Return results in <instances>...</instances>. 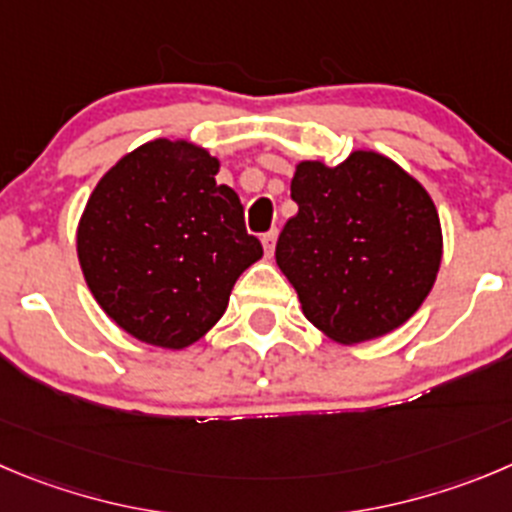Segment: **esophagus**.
I'll return each mask as SVG.
<instances>
[{"label": "esophagus", "instance_id": "obj_1", "mask_svg": "<svg viewBox=\"0 0 512 512\" xmlns=\"http://www.w3.org/2000/svg\"><path fill=\"white\" fill-rule=\"evenodd\" d=\"M275 242H278V229H270V232L262 234V247H265L267 257H272V252H275Z\"/></svg>", "mask_w": 512, "mask_h": 512}]
</instances>
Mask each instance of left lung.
Returning <instances> with one entry per match:
<instances>
[{
    "instance_id": "obj_1",
    "label": "left lung",
    "mask_w": 512,
    "mask_h": 512,
    "mask_svg": "<svg viewBox=\"0 0 512 512\" xmlns=\"http://www.w3.org/2000/svg\"><path fill=\"white\" fill-rule=\"evenodd\" d=\"M290 197L298 214L275 260L318 331L353 346L417 313L437 280L442 227L414 176L376 151H353L338 166L300 161Z\"/></svg>"
}]
</instances>
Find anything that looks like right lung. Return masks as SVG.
I'll return each instance as SVG.
<instances>
[{"instance_id":"right-lung-1","label":"right lung","mask_w":512,"mask_h":512,"mask_svg":"<svg viewBox=\"0 0 512 512\" xmlns=\"http://www.w3.org/2000/svg\"><path fill=\"white\" fill-rule=\"evenodd\" d=\"M219 161L189 141L156 138L123 156L90 194L78 260L105 315L151 346H191L227 310L262 257L245 209L217 184Z\"/></svg>"}]
</instances>
